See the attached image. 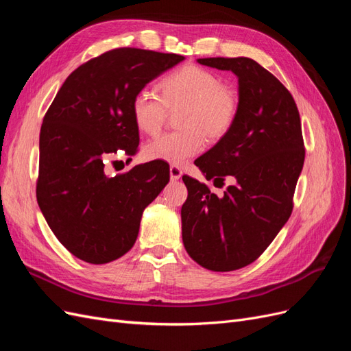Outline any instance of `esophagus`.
<instances>
[{
    "label": "esophagus",
    "instance_id": "obj_1",
    "mask_svg": "<svg viewBox=\"0 0 351 351\" xmlns=\"http://www.w3.org/2000/svg\"><path fill=\"white\" fill-rule=\"evenodd\" d=\"M182 176H183L182 168L177 165L169 167V178H171V182H177V180L182 178Z\"/></svg>",
    "mask_w": 351,
    "mask_h": 351
}]
</instances>
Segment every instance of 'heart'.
Returning <instances> with one entry per match:
<instances>
[{
    "instance_id": "1",
    "label": "heart",
    "mask_w": 351,
    "mask_h": 351,
    "mask_svg": "<svg viewBox=\"0 0 351 351\" xmlns=\"http://www.w3.org/2000/svg\"><path fill=\"white\" fill-rule=\"evenodd\" d=\"M161 97L151 89H141L132 102L137 129L155 134L161 129L168 110L183 108L178 114L182 130L155 137L143 154L151 161L182 165L204 151L205 134L221 139L234 125L239 114L236 92L214 71L187 64L167 74L159 83Z\"/></svg>"
}]
</instances>
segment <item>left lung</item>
<instances>
[{
  "label": "left lung",
  "mask_w": 351,
  "mask_h": 351,
  "mask_svg": "<svg viewBox=\"0 0 351 351\" xmlns=\"http://www.w3.org/2000/svg\"><path fill=\"white\" fill-rule=\"evenodd\" d=\"M199 64L230 70L239 79V114L232 129L196 159L206 180L224 184V196L183 176V243L189 256L209 271H236L256 261L293 210L304 162L297 105L284 84L247 57L199 58Z\"/></svg>",
  "instance_id": "left-lung-1"
}]
</instances>
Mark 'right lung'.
Returning a JSON list of instances; mask_svg holds the SVG:
<instances>
[{
    "mask_svg": "<svg viewBox=\"0 0 351 351\" xmlns=\"http://www.w3.org/2000/svg\"><path fill=\"white\" fill-rule=\"evenodd\" d=\"M183 56L117 48L92 58L62 83L39 136L38 205L49 228L74 256L108 263L129 252L145 208L169 180V167L152 161L108 176L110 158L139 146L134 95Z\"/></svg>",
    "mask_w": 351,
    "mask_h": 351,
    "instance_id": "add662e5",
    "label": "right lung"
}]
</instances>
